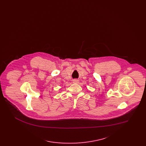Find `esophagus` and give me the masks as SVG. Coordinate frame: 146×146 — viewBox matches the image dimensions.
Here are the masks:
<instances>
[{
  "label": "esophagus",
  "instance_id": "obj_1",
  "mask_svg": "<svg viewBox=\"0 0 146 146\" xmlns=\"http://www.w3.org/2000/svg\"><path fill=\"white\" fill-rule=\"evenodd\" d=\"M78 80H77V79H74L73 80V82L74 83H78Z\"/></svg>",
  "mask_w": 146,
  "mask_h": 146
}]
</instances>
